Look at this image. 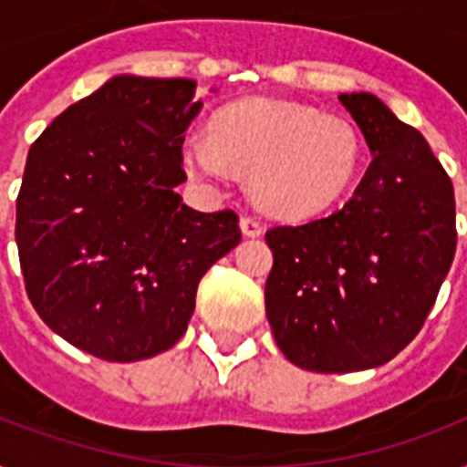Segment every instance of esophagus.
Here are the masks:
<instances>
[{
    "instance_id": "1",
    "label": "esophagus",
    "mask_w": 467,
    "mask_h": 467,
    "mask_svg": "<svg viewBox=\"0 0 467 467\" xmlns=\"http://www.w3.org/2000/svg\"><path fill=\"white\" fill-rule=\"evenodd\" d=\"M240 227L244 237H259V234L264 233L262 220L254 218V215H244V218L240 220Z\"/></svg>"
}]
</instances>
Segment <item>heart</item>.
Segmentation results:
<instances>
[{
    "label": "heart",
    "mask_w": 467,
    "mask_h": 467,
    "mask_svg": "<svg viewBox=\"0 0 467 467\" xmlns=\"http://www.w3.org/2000/svg\"><path fill=\"white\" fill-rule=\"evenodd\" d=\"M183 164L203 179H225L230 169L249 176L264 211L306 218L337 203L361 169L358 128L344 116L276 99L225 106L213 135L183 140Z\"/></svg>",
    "instance_id": "1"
}]
</instances>
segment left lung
Wrapping results in <instances>:
<instances>
[{
	"label": "left lung",
	"mask_w": 467,
	"mask_h": 467,
	"mask_svg": "<svg viewBox=\"0 0 467 467\" xmlns=\"http://www.w3.org/2000/svg\"><path fill=\"white\" fill-rule=\"evenodd\" d=\"M370 164L327 218L266 233V317L278 348L315 373L383 366L420 334L456 254L453 183L420 130L373 94H339Z\"/></svg>",
	"instance_id": "8db88e82"
}]
</instances>
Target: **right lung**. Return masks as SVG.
Masks as SVG:
<instances>
[{"mask_svg": "<svg viewBox=\"0 0 467 467\" xmlns=\"http://www.w3.org/2000/svg\"><path fill=\"white\" fill-rule=\"evenodd\" d=\"M193 79L119 75L33 142L16 198L31 306L104 361H142L182 339L198 281L242 240L237 213L182 203Z\"/></svg>", "mask_w": 467, "mask_h": 467, "instance_id": "1", "label": "right lung"}]
</instances>
